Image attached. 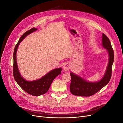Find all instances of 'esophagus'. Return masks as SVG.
I'll return each mask as SVG.
<instances>
[{"label": "esophagus", "instance_id": "1", "mask_svg": "<svg viewBox=\"0 0 123 123\" xmlns=\"http://www.w3.org/2000/svg\"><path fill=\"white\" fill-rule=\"evenodd\" d=\"M70 69V64L69 63H66L65 64H64V65L63 66V69L64 71H68Z\"/></svg>", "mask_w": 123, "mask_h": 123}]
</instances>
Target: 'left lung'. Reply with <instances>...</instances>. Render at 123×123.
<instances>
[{
    "label": "left lung",
    "instance_id": "obj_1",
    "mask_svg": "<svg viewBox=\"0 0 123 123\" xmlns=\"http://www.w3.org/2000/svg\"><path fill=\"white\" fill-rule=\"evenodd\" d=\"M102 45L107 50L109 56V63L104 77L99 81L90 82L86 81L73 73H70L71 82L70 85V91L73 95L84 97L91 96L99 91L110 80L114 60V53L110 41L104 33L102 34Z\"/></svg>",
    "mask_w": 123,
    "mask_h": 123
}]
</instances>
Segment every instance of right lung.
<instances>
[{"mask_svg":"<svg viewBox=\"0 0 123 123\" xmlns=\"http://www.w3.org/2000/svg\"><path fill=\"white\" fill-rule=\"evenodd\" d=\"M37 28H32L27 31L21 36L16 45L13 53V73L15 80L24 91L30 95L34 96H38L46 93L50 88L52 82L55 77L61 74L62 68H59L51 70L47 74L39 79L33 81H28L24 79L19 72L16 61V52L18 47L25 37L37 30Z\"/></svg>","mask_w":123,"mask_h":123,"instance_id":"add662e5","label":"right lung"}]
</instances>
